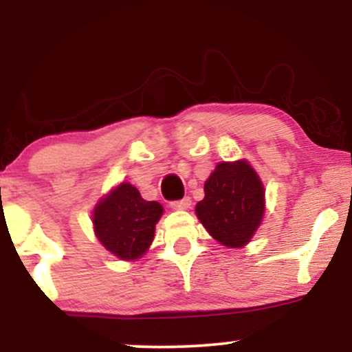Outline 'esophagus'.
Returning a JSON list of instances; mask_svg holds the SVG:
<instances>
[{"label": "esophagus", "mask_w": 352, "mask_h": 352, "mask_svg": "<svg viewBox=\"0 0 352 352\" xmlns=\"http://www.w3.org/2000/svg\"><path fill=\"white\" fill-rule=\"evenodd\" d=\"M190 204H192V200H190V197H184L182 200H173L170 201V207L173 210H187L190 207Z\"/></svg>", "instance_id": "esophagus-1"}]
</instances>
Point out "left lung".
Masks as SVG:
<instances>
[{
	"label": "left lung",
	"mask_w": 352,
	"mask_h": 352,
	"mask_svg": "<svg viewBox=\"0 0 352 352\" xmlns=\"http://www.w3.org/2000/svg\"><path fill=\"white\" fill-rule=\"evenodd\" d=\"M265 210L260 177L245 160L221 162L205 182V199L197 204V217L207 232L230 248L250 241Z\"/></svg>",
	"instance_id": "obj_1"
}]
</instances>
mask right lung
Segmentation results:
<instances>
[{"mask_svg": "<svg viewBox=\"0 0 352 352\" xmlns=\"http://www.w3.org/2000/svg\"><path fill=\"white\" fill-rule=\"evenodd\" d=\"M162 212V205L144 200L134 185L120 184L99 201L92 221L109 252L120 260H135L151 246Z\"/></svg>", "mask_w": 352, "mask_h": 352, "instance_id": "right-lung-1", "label": "right lung"}]
</instances>
